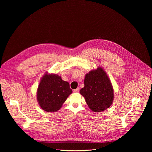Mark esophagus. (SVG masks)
Masks as SVG:
<instances>
[{"label":"esophagus","instance_id":"1","mask_svg":"<svg viewBox=\"0 0 152 152\" xmlns=\"http://www.w3.org/2000/svg\"><path fill=\"white\" fill-rule=\"evenodd\" d=\"M73 92H74V93H79V88H76V89H75V90H73Z\"/></svg>","mask_w":152,"mask_h":152}]
</instances>
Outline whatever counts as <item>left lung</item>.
Wrapping results in <instances>:
<instances>
[{
    "instance_id": "1",
    "label": "left lung",
    "mask_w": 152,
    "mask_h": 152,
    "mask_svg": "<svg viewBox=\"0 0 152 152\" xmlns=\"http://www.w3.org/2000/svg\"><path fill=\"white\" fill-rule=\"evenodd\" d=\"M86 104L93 112L100 113L110 107L114 100V89L105 71L100 67L86 73L84 87L80 90Z\"/></svg>"
}]
</instances>
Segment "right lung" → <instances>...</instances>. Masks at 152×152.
Here are the masks:
<instances>
[{
    "instance_id": "add662e5",
    "label": "right lung",
    "mask_w": 152,
    "mask_h": 152,
    "mask_svg": "<svg viewBox=\"0 0 152 152\" xmlns=\"http://www.w3.org/2000/svg\"><path fill=\"white\" fill-rule=\"evenodd\" d=\"M72 93L68 82L56 74L44 75L39 83L37 99L42 110L46 112H56L61 107Z\"/></svg>"
}]
</instances>
